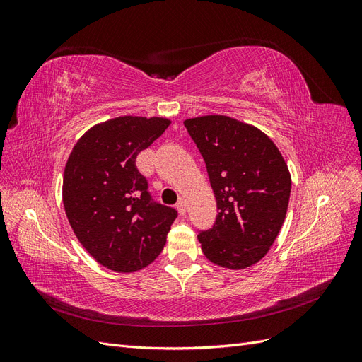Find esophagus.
<instances>
[{"instance_id":"1","label":"esophagus","mask_w":362,"mask_h":362,"mask_svg":"<svg viewBox=\"0 0 362 362\" xmlns=\"http://www.w3.org/2000/svg\"><path fill=\"white\" fill-rule=\"evenodd\" d=\"M177 210H178L180 216H184V214H185V211H187V208H185V202H184V199H180V202L177 204Z\"/></svg>"}]
</instances>
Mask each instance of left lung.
I'll return each instance as SVG.
<instances>
[{"label": "left lung", "mask_w": 362, "mask_h": 362, "mask_svg": "<svg viewBox=\"0 0 362 362\" xmlns=\"http://www.w3.org/2000/svg\"><path fill=\"white\" fill-rule=\"evenodd\" d=\"M199 148L218 214L198 234L204 255L243 270L266 257L286 221L291 175L281 151L254 125L225 115L184 120Z\"/></svg>", "instance_id": "obj_1"}]
</instances>
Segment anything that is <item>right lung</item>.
Instances as JSON below:
<instances>
[{
    "label": "right lung",
    "instance_id": "right-lung-1",
    "mask_svg": "<svg viewBox=\"0 0 362 362\" xmlns=\"http://www.w3.org/2000/svg\"><path fill=\"white\" fill-rule=\"evenodd\" d=\"M169 125L168 117L119 116L87 129L72 148L63 175L64 211L78 242L107 269L141 270L166 245L177 211L151 202L136 157Z\"/></svg>",
    "mask_w": 362,
    "mask_h": 362
}]
</instances>
